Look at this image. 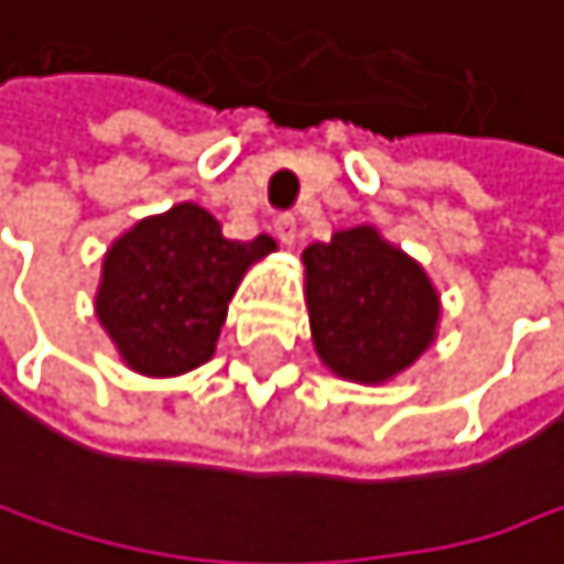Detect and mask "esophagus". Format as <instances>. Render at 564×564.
<instances>
[{
	"label": "esophagus",
	"instance_id": "obj_1",
	"mask_svg": "<svg viewBox=\"0 0 564 564\" xmlns=\"http://www.w3.org/2000/svg\"><path fill=\"white\" fill-rule=\"evenodd\" d=\"M273 230H276V237L284 240L288 247L297 240V217L294 214H276V220H273Z\"/></svg>",
	"mask_w": 564,
	"mask_h": 564
}]
</instances>
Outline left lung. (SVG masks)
<instances>
[{"label": "left lung", "instance_id": "obj_1", "mask_svg": "<svg viewBox=\"0 0 564 564\" xmlns=\"http://www.w3.org/2000/svg\"><path fill=\"white\" fill-rule=\"evenodd\" d=\"M317 357L354 383H387L436 340L440 294L426 270L360 224L304 250Z\"/></svg>", "mask_w": 564, "mask_h": 564}]
</instances>
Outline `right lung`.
<instances>
[{
  "label": "right lung",
  "instance_id": "right-lung-1",
  "mask_svg": "<svg viewBox=\"0 0 564 564\" xmlns=\"http://www.w3.org/2000/svg\"><path fill=\"white\" fill-rule=\"evenodd\" d=\"M273 247L267 234L230 240L210 210L174 204L108 247L95 294L98 324L134 373H187L214 357L240 276Z\"/></svg>",
  "mask_w": 564,
  "mask_h": 564
}]
</instances>
